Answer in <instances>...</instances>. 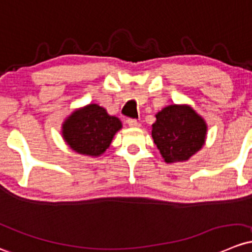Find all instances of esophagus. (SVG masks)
<instances>
[{"mask_svg": "<svg viewBox=\"0 0 252 252\" xmlns=\"http://www.w3.org/2000/svg\"><path fill=\"white\" fill-rule=\"evenodd\" d=\"M126 123H128V126H131V128H137V126H140L139 121H136V119H133V118H129L128 121H126Z\"/></svg>", "mask_w": 252, "mask_h": 252, "instance_id": "obj_1", "label": "esophagus"}]
</instances>
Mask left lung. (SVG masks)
Here are the masks:
<instances>
[{
  "label": "left lung",
  "mask_w": 252,
  "mask_h": 252,
  "mask_svg": "<svg viewBox=\"0 0 252 252\" xmlns=\"http://www.w3.org/2000/svg\"><path fill=\"white\" fill-rule=\"evenodd\" d=\"M152 137L166 163L189 160L204 146L208 126L189 105H169L156 115Z\"/></svg>",
  "instance_id": "obj_1"
}]
</instances>
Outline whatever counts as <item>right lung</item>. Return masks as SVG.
Returning <instances> with one entry per match:
<instances>
[{
  "instance_id": "1",
  "label": "right lung",
  "mask_w": 252,
  "mask_h": 252,
  "mask_svg": "<svg viewBox=\"0 0 252 252\" xmlns=\"http://www.w3.org/2000/svg\"><path fill=\"white\" fill-rule=\"evenodd\" d=\"M122 122L96 104L73 111L63 123V137L79 155L99 157L110 147Z\"/></svg>"
}]
</instances>
